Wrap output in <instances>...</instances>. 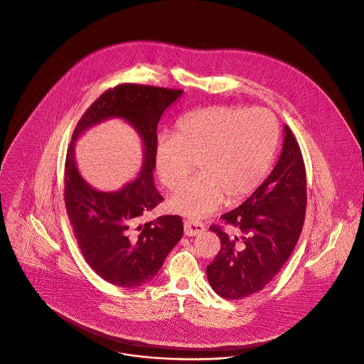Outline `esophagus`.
Returning a JSON list of instances; mask_svg holds the SVG:
<instances>
[{
  "mask_svg": "<svg viewBox=\"0 0 364 364\" xmlns=\"http://www.w3.org/2000/svg\"><path fill=\"white\" fill-rule=\"evenodd\" d=\"M205 231V225L196 220H184V232L188 237H196Z\"/></svg>",
  "mask_w": 364,
  "mask_h": 364,
  "instance_id": "obj_1",
  "label": "esophagus"
}]
</instances>
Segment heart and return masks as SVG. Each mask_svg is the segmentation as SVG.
<instances>
[{"label":"heart","mask_w":364,"mask_h":364,"mask_svg":"<svg viewBox=\"0 0 364 364\" xmlns=\"http://www.w3.org/2000/svg\"><path fill=\"white\" fill-rule=\"evenodd\" d=\"M279 144V124L264 109L208 107L183 116L173 136L155 145L162 183L177 188L194 170L199 174L168 199V208L199 220L223 205L238 202L260 186Z\"/></svg>","instance_id":"1"}]
</instances>
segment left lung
I'll return each instance as SVG.
<instances>
[{"mask_svg": "<svg viewBox=\"0 0 364 364\" xmlns=\"http://www.w3.org/2000/svg\"><path fill=\"white\" fill-rule=\"evenodd\" d=\"M284 132L280 158L270 176L242 205L222 216L224 223L241 231V240L210 225L222 248L206 266V276L213 291L225 299L262 291L277 276L302 232L306 170L295 136L288 126Z\"/></svg>", "mask_w": 364, "mask_h": 364, "instance_id": "1", "label": "left lung"}]
</instances>
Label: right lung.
<instances>
[{"label":"right lung","instance_id":"right-lung-1","mask_svg":"<svg viewBox=\"0 0 364 364\" xmlns=\"http://www.w3.org/2000/svg\"><path fill=\"white\" fill-rule=\"evenodd\" d=\"M183 90L142 84H119L105 91L79 120L65 162V206L79 248L91 269L120 288H136L152 280L183 237L180 216H144L164 200L154 184L156 129L162 113ZM111 117L130 122L144 146L141 174L119 192L92 189L74 162V141L87 129Z\"/></svg>","mask_w":364,"mask_h":364}]
</instances>
